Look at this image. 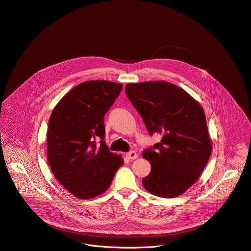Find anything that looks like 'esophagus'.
<instances>
[{"label":"esophagus","instance_id":"34e87169","mask_svg":"<svg viewBox=\"0 0 251 251\" xmlns=\"http://www.w3.org/2000/svg\"><path fill=\"white\" fill-rule=\"evenodd\" d=\"M126 157L129 158V159H136V158L138 157V154H137L136 151H131L126 152Z\"/></svg>","mask_w":251,"mask_h":251}]
</instances>
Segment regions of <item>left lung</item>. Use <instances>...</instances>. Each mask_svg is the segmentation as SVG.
<instances>
[{
	"mask_svg": "<svg viewBox=\"0 0 251 251\" xmlns=\"http://www.w3.org/2000/svg\"><path fill=\"white\" fill-rule=\"evenodd\" d=\"M126 93L150 134L161 140L142 156L151 166L142 179L150 193L174 198L199 179L212 153V140L200 103L178 86L165 81L128 83Z\"/></svg>",
	"mask_w": 251,
	"mask_h": 251,
	"instance_id": "1",
	"label": "left lung"
}]
</instances>
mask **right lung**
<instances>
[{
	"label": "right lung",
	"instance_id": "add662e5",
	"mask_svg": "<svg viewBox=\"0 0 251 251\" xmlns=\"http://www.w3.org/2000/svg\"><path fill=\"white\" fill-rule=\"evenodd\" d=\"M123 85L106 80L83 82L64 96L53 109L47 130V159L57 180L79 199L105 192L122 155L109 151L104 115ZM103 140L97 146L95 140Z\"/></svg>",
	"mask_w": 251,
	"mask_h": 251
}]
</instances>
